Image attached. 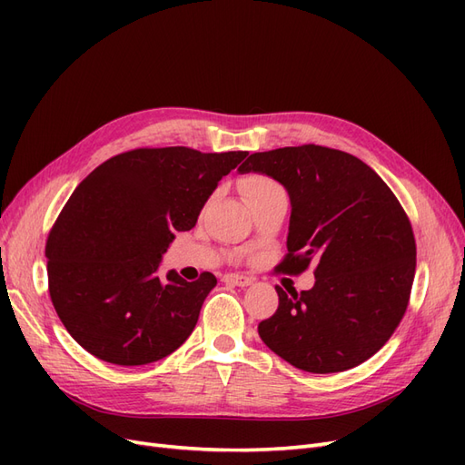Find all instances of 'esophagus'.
<instances>
[{
  "label": "esophagus",
  "mask_w": 465,
  "mask_h": 465,
  "mask_svg": "<svg viewBox=\"0 0 465 465\" xmlns=\"http://www.w3.org/2000/svg\"><path fill=\"white\" fill-rule=\"evenodd\" d=\"M223 281L229 285H234V287H248V285H252V281L254 279L241 275V273H227V275H223Z\"/></svg>",
  "instance_id": "esophagus-1"
}]
</instances>
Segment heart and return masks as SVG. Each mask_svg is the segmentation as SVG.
Instances as JSON below:
<instances>
[{"label": "heart", "mask_w": 465, "mask_h": 465, "mask_svg": "<svg viewBox=\"0 0 465 465\" xmlns=\"http://www.w3.org/2000/svg\"><path fill=\"white\" fill-rule=\"evenodd\" d=\"M277 190H281V186L273 178L265 174H248L238 180V192H241L242 200L248 207Z\"/></svg>", "instance_id": "b5f03b06"}]
</instances>
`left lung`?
Wrapping results in <instances>:
<instances>
[{
  "label": "left lung",
  "instance_id": "1",
  "mask_svg": "<svg viewBox=\"0 0 465 465\" xmlns=\"http://www.w3.org/2000/svg\"><path fill=\"white\" fill-rule=\"evenodd\" d=\"M285 186L291 198L283 273L314 267L311 291L287 294L258 333L306 372L353 369L384 347L410 302L415 236L393 192L369 164L322 145L252 153L238 166Z\"/></svg>",
  "mask_w": 465,
  "mask_h": 465
}]
</instances>
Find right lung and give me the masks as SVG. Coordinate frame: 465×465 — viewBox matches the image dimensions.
<instances>
[{"instance_id": "add662e5", "label": "right lung", "mask_w": 465, "mask_h": 465, "mask_svg": "<svg viewBox=\"0 0 465 465\" xmlns=\"http://www.w3.org/2000/svg\"><path fill=\"white\" fill-rule=\"evenodd\" d=\"M248 151L142 147L116 154L69 195L46 241L52 304L96 359L137 367L184 343L217 285L157 270L176 231H190L207 198Z\"/></svg>"}]
</instances>
